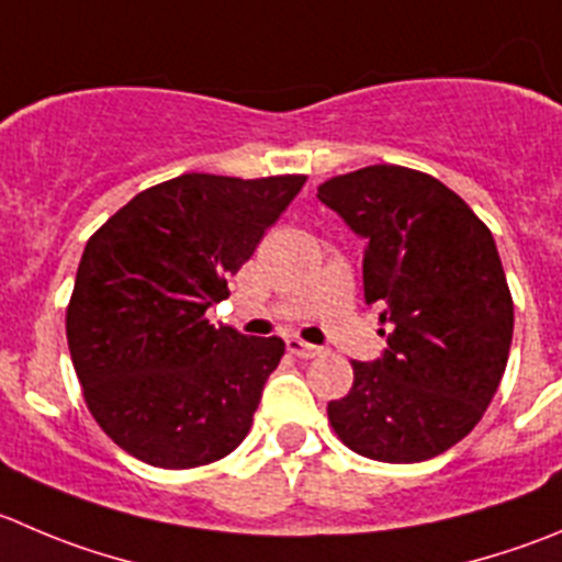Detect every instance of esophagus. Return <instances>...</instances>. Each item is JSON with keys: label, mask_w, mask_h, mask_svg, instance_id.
Returning <instances> with one entry per match:
<instances>
[{"label": "esophagus", "mask_w": 562, "mask_h": 562, "mask_svg": "<svg viewBox=\"0 0 562 562\" xmlns=\"http://www.w3.org/2000/svg\"><path fill=\"white\" fill-rule=\"evenodd\" d=\"M286 350H290L292 356H297V358H314V356H319V352H323L317 345H308V341L297 339V336H290V339H286Z\"/></svg>", "instance_id": "34e87169"}]
</instances>
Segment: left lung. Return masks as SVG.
I'll return each instance as SVG.
<instances>
[{"mask_svg":"<svg viewBox=\"0 0 562 562\" xmlns=\"http://www.w3.org/2000/svg\"><path fill=\"white\" fill-rule=\"evenodd\" d=\"M317 198L367 243L364 301L392 325L381 358L352 361L330 425L372 461L441 456L477 425L510 352L513 301L494 237L450 187L400 165L336 176Z\"/></svg>","mask_w":562,"mask_h":562,"instance_id":"8db88e82","label":"left lung"}]
</instances>
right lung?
<instances>
[{
    "label": "right lung",
    "mask_w": 562,
    "mask_h": 562,
    "mask_svg": "<svg viewBox=\"0 0 562 562\" xmlns=\"http://www.w3.org/2000/svg\"><path fill=\"white\" fill-rule=\"evenodd\" d=\"M303 181L181 173L137 192L88 239L68 350L90 414L121 450L192 469L248 436L284 341L215 328L204 314Z\"/></svg>",
    "instance_id": "1"
}]
</instances>
